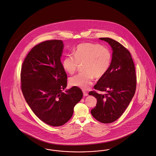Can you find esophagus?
<instances>
[{"label": "esophagus", "mask_w": 156, "mask_h": 156, "mask_svg": "<svg viewBox=\"0 0 156 156\" xmlns=\"http://www.w3.org/2000/svg\"><path fill=\"white\" fill-rule=\"evenodd\" d=\"M83 94H84V96H88V93L86 91H83Z\"/></svg>", "instance_id": "1"}]
</instances>
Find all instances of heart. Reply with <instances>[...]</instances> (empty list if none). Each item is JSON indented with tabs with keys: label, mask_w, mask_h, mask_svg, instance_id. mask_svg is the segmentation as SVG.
Masks as SVG:
<instances>
[{
	"label": "heart",
	"mask_w": 156,
	"mask_h": 156,
	"mask_svg": "<svg viewBox=\"0 0 156 156\" xmlns=\"http://www.w3.org/2000/svg\"><path fill=\"white\" fill-rule=\"evenodd\" d=\"M73 54L66 55L62 62L63 69L69 74H73L80 65H83V72L70 78V84L72 86L88 89L94 78L100 79L103 77L111 66V52L98 44H80L75 48Z\"/></svg>",
	"instance_id": "b5f03b06"
}]
</instances>
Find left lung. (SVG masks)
<instances>
[{
    "mask_svg": "<svg viewBox=\"0 0 156 156\" xmlns=\"http://www.w3.org/2000/svg\"><path fill=\"white\" fill-rule=\"evenodd\" d=\"M112 50L111 66L106 73L94 86L95 91L88 94L97 99L96 106L91 110L93 117L102 123H111L119 119L132 101L136 91L135 68L130 52L117 41L101 37Z\"/></svg>",
    "mask_w": 156,
    "mask_h": 156,
    "instance_id": "obj_1",
    "label": "left lung"
}]
</instances>
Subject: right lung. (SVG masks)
I'll return each instance as SVG.
<instances>
[{
	"label": "right lung",
	"instance_id": "add662e5",
	"mask_svg": "<svg viewBox=\"0 0 156 156\" xmlns=\"http://www.w3.org/2000/svg\"><path fill=\"white\" fill-rule=\"evenodd\" d=\"M63 47L61 40L37 44L27 55L21 70L26 102L41 120L51 126L69 121L74 106L83 96L77 87L63 91L67 86V75L60 60Z\"/></svg>",
	"mask_w": 156,
	"mask_h": 156
}]
</instances>
